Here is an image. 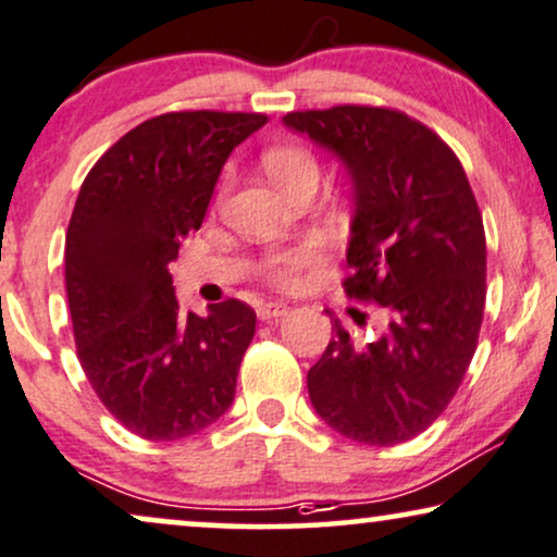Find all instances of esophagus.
Segmentation results:
<instances>
[{"label": "esophagus", "mask_w": 557, "mask_h": 557, "mask_svg": "<svg viewBox=\"0 0 557 557\" xmlns=\"http://www.w3.org/2000/svg\"><path fill=\"white\" fill-rule=\"evenodd\" d=\"M287 313V306L280 300H267V302H259L257 306V318L259 321H277V318H283Z\"/></svg>", "instance_id": "esophagus-1"}]
</instances>
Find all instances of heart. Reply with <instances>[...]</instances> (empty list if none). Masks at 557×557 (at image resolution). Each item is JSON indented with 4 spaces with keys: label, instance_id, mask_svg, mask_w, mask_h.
I'll return each mask as SVG.
<instances>
[{
    "label": "heart",
    "instance_id": "b5f03b06",
    "mask_svg": "<svg viewBox=\"0 0 557 557\" xmlns=\"http://www.w3.org/2000/svg\"><path fill=\"white\" fill-rule=\"evenodd\" d=\"M267 173L287 193H295L300 185L318 183L321 165L315 154L302 145H274L262 154ZM325 259L321 242H300L295 247H274L264 251L262 274L272 285L283 290H295L302 285L306 274Z\"/></svg>",
    "mask_w": 557,
    "mask_h": 557
}]
</instances>
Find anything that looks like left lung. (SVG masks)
Masks as SVG:
<instances>
[{
	"label": "left lung",
	"instance_id": "obj_1",
	"mask_svg": "<svg viewBox=\"0 0 557 557\" xmlns=\"http://www.w3.org/2000/svg\"><path fill=\"white\" fill-rule=\"evenodd\" d=\"M346 162L356 185L344 293L384 310L387 331L361 344L338 318L308 395L356 443L397 446L441 418L479 344L486 234L456 152L405 111L341 103L285 114Z\"/></svg>",
	"mask_w": 557,
	"mask_h": 557
}]
</instances>
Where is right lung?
<instances>
[{"instance_id":"add662e5","label":"right lung","mask_w":557,"mask_h":557,"mask_svg":"<svg viewBox=\"0 0 557 557\" xmlns=\"http://www.w3.org/2000/svg\"><path fill=\"white\" fill-rule=\"evenodd\" d=\"M257 111H168L119 137L88 170L65 232V293L88 384L147 441L188 438L234 403L257 315L226 298L177 310L170 264L198 232L228 152Z\"/></svg>"}]
</instances>
